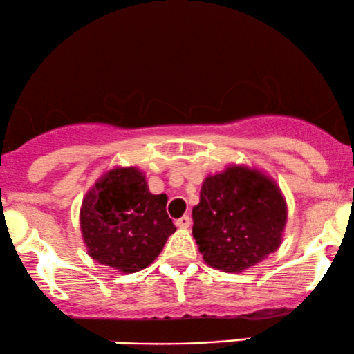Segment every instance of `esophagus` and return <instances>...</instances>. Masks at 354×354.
<instances>
[{"label":"esophagus","mask_w":354,"mask_h":354,"mask_svg":"<svg viewBox=\"0 0 354 354\" xmlns=\"http://www.w3.org/2000/svg\"><path fill=\"white\" fill-rule=\"evenodd\" d=\"M189 225H191V218L189 216H181L180 219H176L178 228H189Z\"/></svg>","instance_id":"obj_1"}]
</instances>
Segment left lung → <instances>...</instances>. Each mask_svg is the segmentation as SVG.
Wrapping results in <instances>:
<instances>
[{
	"mask_svg": "<svg viewBox=\"0 0 354 354\" xmlns=\"http://www.w3.org/2000/svg\"><path fill=\"white\" fill-rule=\"evenodd\" d=\"M286 218V201L271 178L228 166L203 181L193 236L211 268L243 273L278 250Z\"/></svg>",
	"mask_w": 354,
	"mask_h": 354,
	"instance_id": "obj_1",
	"label": "left lung"
}]
</instances>
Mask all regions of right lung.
<instances>
[{
  "label": "right lung",
  "mask_w": 354,
  "mask_h": 354,
  "mask_svg": "<svg viewBox=\"0 0 354 354\" xmlns=\"http://www.w3.org/2000/svg\"><path fill=\"white\" fill-rule=\"evenodd\" d=\"M166 194L149 193L138 168L104 173L84 196L80 225L88 254L121 273L145 270L176 231Z\"/></svg>",
  "instance_id": "right-lung-1"
}]
</instances>
